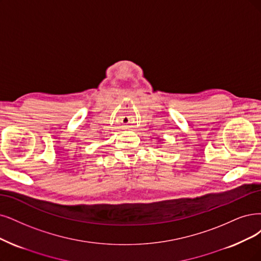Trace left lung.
I'll return each instance as SVG.
<instances>
[{"mask_svg": "<svg viewBox=\"0 0 261 261\" xmlns=\"http://www.w3.org/2000/svg\"><path fill=\"white\" fill-rule=\"evenodd\" d=\"M158 141H163V139H158Z\"/></svg>", "mask_w": 261, "mask_h": 261, "instance_id": "1", "label": "left lung"}]
</instances>
